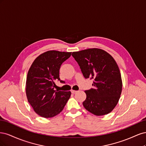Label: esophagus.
Instances as JSON below:
<instances>
[{
	"instance_id": "1",
	"label": "esophagus",
	"mask_w": 146,
	"mask_h": 146,
	"mask_svg": "<svg viewBox=\"0 0 146 146\" xmlns=\"http://www.w3.org/2000/svg\"><path fill=\"white\" fill-rule=\"evenodd\" d=\"M77 91H75V90H71V92H72V94H76V92H77Z\"/></svg>"
}]
</instances>
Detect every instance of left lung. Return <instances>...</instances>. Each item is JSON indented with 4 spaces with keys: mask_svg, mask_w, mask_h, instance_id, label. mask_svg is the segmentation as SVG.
Returning <instances> with one entry per match:
<instances>
[{
    "mask_svg": "<svg viewBox=\"0 0 146 146\" xmlns=\"http://www.w3.org/2000/svg\"><path fill=\"white\" fill-rule=\"evenodd\" d=\"M85 78H91L94 88L86 90L83 107L96 116L111 112L117 104L122 92V82L118 66L113 57L98 48L74 52Z\"/></svg>",
    "mask_w": 146,
    "mask_h": 146,
    "instance_id": "left-lung-1",
    "label": "left lung"
}]
</instances>
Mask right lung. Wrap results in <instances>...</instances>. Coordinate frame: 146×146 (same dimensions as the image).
<instances>
[{"mask_svg":"<svg viewBox=\"0 0 146 146\" xmlns=\"http://www.w3.org/2000/svg\"><path fill=\"white\" fill-rule=\"evenodd\" d=\"M72 52L48 50L34 60L28 71L25 91L35 112L41 117H54L62 111L70 98V91L55 90L60 80V66Z\"/></svg>","mask_w":146,"mask_h":146,"instance_id":"1","label":"right lung"}]
</instances>
